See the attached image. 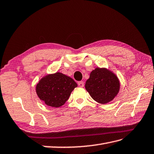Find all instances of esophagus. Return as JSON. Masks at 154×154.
Returning a JSON list of instances; mask_svg holds the SVG:
<instances>
[{"label":"esophagus","mask_w":154,"mask_h":154,"mask_svg":"<svg viewBox=\"0 0 154 154\" xmlns=\"http://www.w3.org/2000/svg\"><path fill=\"white\" fill-rule=\"evenodd\" d=\"M78 85H79V87H84V83H83V81L78 82Z\"/></svg>","instance_id":"34e87169"}]
</instances>
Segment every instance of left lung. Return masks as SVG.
Wrapping results in <instances>:
<instances>
[{"label": "left lung", "instance_id": "1", "mask_svg": "<svg viewBox=\"0 0 154 154\" xmlns=\"http://www.w3.org/2000/svg\"><path fill=\"white\" fill-rule=\"evenodd\" d=\"M85 88L96 102L106 104L119 93L120 82L112 71L105 67H96L86 81Z\"/></svg>", "mask_w": 154, "mask_h": 154}]
</instances>
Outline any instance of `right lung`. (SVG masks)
<instances>
[{
  "instance_id": "right-lung-1",
  "label": "right lung",
  "mask_w": 154,
  "mask_h": 154,
  "mask_svg": "<svg viewBox=\"0 0 154 154\" xmlns=\"http://www.w3.org/2000/svg\"><path fill=\"white\" fill-rule=\"evenodd\" d=\"M77 84L72 78L62 73L48 74L36 85V92L41 100L48 106L59 108L69 99Z\"/></svg>"
}]
</instances>
